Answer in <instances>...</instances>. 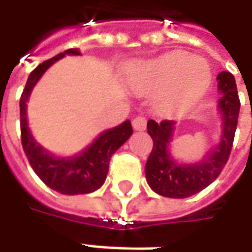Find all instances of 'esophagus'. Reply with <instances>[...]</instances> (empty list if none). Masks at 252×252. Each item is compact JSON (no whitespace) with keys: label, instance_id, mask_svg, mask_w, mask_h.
I'll use <instances>...</instances> for the list:
<instances>
[{"label":"esophagus","instance_id":"obj_1","mask_svg":"<svg viewBox=\"0 0 252 252\" xmlns=\"http://www.w3.org/2000/svg\"><path fill=\"white\" fill-rule=\"evenodd\" d=\"M133 127H134V130H144L146 129V126H147V121H146V118H143V116H137V118H134L133 119Z\"/></svg>","mask_w":252,"mask_h":252}]
</instances>
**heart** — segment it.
<instances>
[{"mask_svg":"<svg viewBox=\"0 0 252 252\" xmlns=\"http://www.w3.org/2000/svg\"><path fill=\"white\" fill-rule=\"evenodd\" d=\"M125 78L134 92H157L158 109L175 113L195 105L205 95L212 74L203 59L175 50L129 64Z\"/></svg>","mask_w":252,"mask_h":252,"instance_id":"obj_1","label":"heart"}]
</instances>
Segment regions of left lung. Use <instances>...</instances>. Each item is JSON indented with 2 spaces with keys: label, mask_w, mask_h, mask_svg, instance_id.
I'll list each match as a JSON object with an SVG mask.
<instances>
[{
  "label": "left lung",
  "mask_w": 252,
  "mask_h": 252,
  "mask_svg": "<svg viewBox=\"0 0 252 252\" xmlns=\"http://www.w3.org/2000/svg\"><path fill=\"white\" fill-rule=\"evenodd\" d=\"M219 111L223 118V130L219 144L199 162L178 164L171 157L169 143L175 130V122H147V131L153 139V150L146 162V179L150 188L165 198H189L209 187L224 168L231 153L237 129L240 99L234 75L221 71L218 75Z\"/></svg>",
  "instance_id": "obj_1"
}]
</instances>
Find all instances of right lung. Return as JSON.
<instances>
[{
	"label": "right lung",
	"instance_id": "1",
	"mask_svg": "<svg viewBox=\"0 0 252 252\" xmlns=\"http://www.w3.org/2000/svg\"><path fill=\"white\" fill-rule=\"evenodd\" d=\"M65 54H80V52L77 49H68L64 53L57 54L39 64L29 74L19 101L21 140L31 167L49 188L63 195H84L101 188L108 175L112 154L123 143H126V140L131 136L133 129H131L130 121L123 122L119 126L101 133L98 139L80 154L74 157H64V158L50 154L36 143L28 126L26 102L31 96L33 87L40 80L44 71Z\"/></svg>",
	"mask_w": 252,
	"mask_h": 252
}]
</instances>
